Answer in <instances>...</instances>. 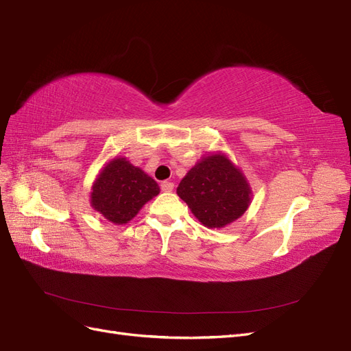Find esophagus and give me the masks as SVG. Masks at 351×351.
Masks as SVG:
<instances>
[{
	"mask_svg": "<svg viewBox=\"0 0 351 351\" xmlns=\"http://www.w3.org/2000/svg\"><path fill=\"white\" fill-rule=\"evenodd\" d=\"M161 189H162V192H173V190H174V183H171V182H162L161 183Z\"/></svg>",
	"mask_w": 351,
	"mask_h": 351,
	"instance_id": "1",
	"label": "esophagus"
}]
</instances>
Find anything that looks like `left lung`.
<instances>
[{
    "label": "left lung",
    "mask_w": 351,
    "mask_h": 351,
    "mask_svg": "<svg viewBox=\"0 0 351 351\" xmlns=\"http://www.w3.org/2000/svg\"><path fill=\"white\" fill-rule=\"evenodd\" d=\"M177 195L200 224L224 228L247 210L252 187L224 152H208L180 182Z\"/></svg>",
    "instance_id": "1"
}]
</instances>
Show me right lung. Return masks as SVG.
I'll return each mask as SVG.
<instances>
[{"instance_id":"1","label":"right lung","mask_w":351,"mask_h":351,"mask_svg":"<svg viewBox=\"0 0 351 351\" xmlns=\"http://www.w3.org/2000/svg\"><path fill=\"white\" fill-rule=\"evenodd\" d=\"M159 195V186L125 156H115L102 167L90 189V206L112 224L132 221L146 202Z\"/></svg>"}]
</instances>
